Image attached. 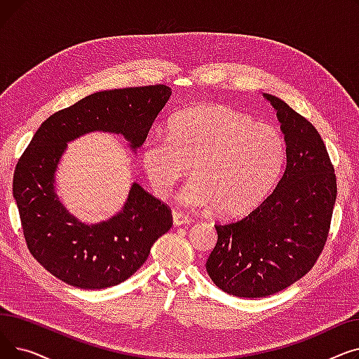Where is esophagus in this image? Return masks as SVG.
<instances>
[{
	"label": "esophagus",
	"instance_id": "1",
	"mask_svg": "<svg viewBox=\"0 0 359 359\" xmlns=\"http://www.w3.org/2000/svg\"><path fill=\"white\" fill-rule=\"evenodd\" d=\"M172 215H173V222H175V225H177V227H179V225H184V224H191V222H192V218H191V217H187V215L182 214L180 211L173 210Z\"/></svg>",
	"mask_w": 359,
	"mask_h": 359
}]
</instances>
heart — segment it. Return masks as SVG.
<instances>
[{"label": "heart", "mask_w": 359, "mask_h": 359, "mask_svg": "<svg viewBox=\"0 0 359 359\" xmlns=\"http://www.w3.org/2000/svg\"><path fill=\"white\" fill-rule=\"evenodd\" d=\"M285 151V140L275 126L227 106H199L177 113L168 135L149 137L141 161L158 198H165L192 164L195 176L183 186L179 201L237 217L266 196Z\"/></svg>", "instance_id": "obj_1"}]
</instances>
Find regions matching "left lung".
<instances>
[{
  "mask_svg": "<svg viewBox=\"0 0 359 359\" xmlns=\"http://www.w3.org/2000/svg\"><path fill=\"white\" fill-rule=\"evenodd\" d=\"M285 135L287 165L273 192L246 217L217 222L206 260L214 284L234 297L262 298L303 278L322 255L337 195L326 145L304 116L263 94Z\"/></svg>",
  "mask_w": 359,
  "mask_h": 359,
  "instance_id": "obj_1",
  "label": "left lung"
}]
</instances>
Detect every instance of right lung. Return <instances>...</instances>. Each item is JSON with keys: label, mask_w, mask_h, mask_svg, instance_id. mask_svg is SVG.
<instances>
[{"label": "right lung", "mask_w": 359, "mask_h": 359, "mask_svg": "<svg viewBox=\"0 0 359 359\" xmlns=\"http://www.w3.org/2000/svg\"><path fill=\"white\" fill-rule=\"evenodd\" d=\"M172 96L164 84L94 93L53 113L18 158L13 195L32 256L53 276L83 290L118 285L147 260L151 246L173 225L167 203L130 187L119 214L100 224L75 219L55 194V172L67 142L91 130L122 134L137 149Z\"/></svg>", "instance_id": "obj_1"}]
</instances>
